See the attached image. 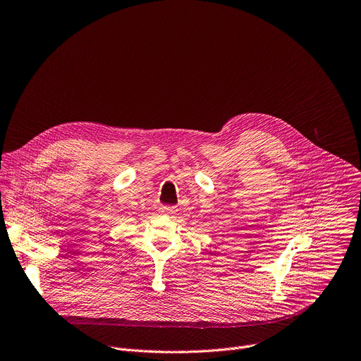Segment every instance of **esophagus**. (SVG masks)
Listing matches in <instances>:
<instances>
[{"label": "esophagus", "mask_w": 361, "mask_h": 361, "mask_svg": "<svg viewBox=\"0 0 361 361\" xmlns=\"http://www.w3.org/2000/svg\"><path fill=\"white\" fill-rule=\"evenodd\" d=\"M159 210H161L162 214H169V216L177 213V209H176V207H169V206H161Z\"/></svg>", "instance_id": "esophagus-1"}]
</instances>
